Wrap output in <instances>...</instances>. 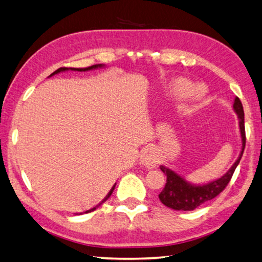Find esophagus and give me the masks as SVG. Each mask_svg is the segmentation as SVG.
<instances>
[{
  "label": "esophagus",
  "mask_w": 262,
  "mask_h": 262,
  "mask_svg": "<svg viewBox=\"0 0 262 262\" xmlns=\"http://www.w3.org/2000/svg\"><path fill=\"white\" fill-rule=\"evenodd\" d=\"M140 161L142 165H144L149 168H152V167H155L157 164H158V155H157V152L154 147L146 146L141 151Z\"/></svg>",
  "instance_id": "1"
}]
</instances>
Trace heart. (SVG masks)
I'll list each match as a JSON object with an SVG mask.
<instances>
[{
  "label": "heart",
  "mask_w": 262,
  "mask_h": 262,
  "mask_svg": "<svg viewBox=\"0 0 262 262\" xmlns=\"http://www.w3.org/2000/svg\"><path fill=\"white\" fill-rule=\"evenodd\" d=\"M191 89L192 83L184 78L174 79L168 85V92L173 96H184V95L191 92ZM204 95H205V90L203 89V87H197L193 90V97L196 99L202 98Z\"/></svg>",
  "instance_id": "1"
}]
</instances>
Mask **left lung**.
Returning a JSON list of instances; mask_svg holds the SVG:
<instances>
[{
	"label": "left lung",
	"mask_w": 262,
	"mask_h": 262,
	"mask_svg": "<svg viewBox=\"0 0 262 262\" xmlns=\"http://www.w3.org/2000/svg\"><path fill=\"white\" fill-rule=\"evenodd\" d=\"M232 108H234V112L238 117V125L242 139V150L238 158L232 164L229 170L226 174H223L221 178L202 184H194L189 182L188 180H185L182 175H180L172 168L167 167V166L160 165V169L167 177L165 188L159 193L160 202L165 206L173 208L175 211H192L198 206H201L202 204L215 198L227 187V184L229 183L232 174H234L236 167L239 164L245 147L244 110L238 97H235Z\"/></svg>",
	"instance_id": "1"
}]
</instances>
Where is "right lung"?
I'll return each instance as SVG.
<instances>
[{
    "label": "right lung",
    "mask_w": 262,
    "mask_h": 262,
    "mask_svg": "<svg viewBox=\"0 0 262 262\" xmlns=\"http://www.w3.org/2000/svg\"><path fill=\"white\" fill-rule=\"evenodd\" d=\"M103 68H105V65L104 64H96V65H92V66H88V68H82V69H75V68H60V69H58L57 71H55L54 73H51L50 74V77H52V75H55V74H58V73H61V72H66V71H78V72H87V71H92V70H97V69H103ZM115 188H116V184L113 185V187L111 188V190L110 191H108V193L106 194L105 197H104V199L103 201L98 204V205H96V206H94L93 208H90V210H88V211H85V212H83V213H89V212H93V211H95L96 210L97 207H99L102 205V204L106 201V199H108V197L111 196L112 194V192H113V190H115ZM80 214H82V213H80Z\"/></svg>",
    "instance_id": "obj_1"
}]
</instances>
